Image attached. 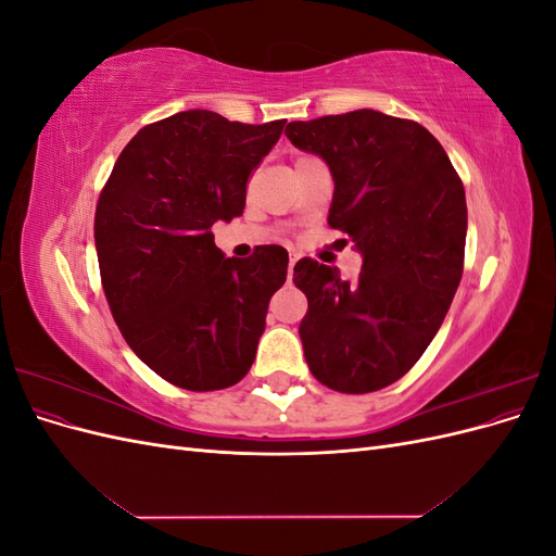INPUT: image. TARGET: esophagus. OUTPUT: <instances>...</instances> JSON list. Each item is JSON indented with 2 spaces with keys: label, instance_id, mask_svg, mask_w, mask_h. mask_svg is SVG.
<instances>
[{
  "label": "esophagus",
  "instance_id": "34e87169",
  "mask_svg": "<svg viewBox=\"0 0 556 556\" xmlns=\"http://www.w3.org/2000/svg\"><path fill=\"white\" fill-rule=\"evenodd\" d=\"M294 264H296V257H292V260H290V276H288V280L292 278V271H294Z\"/></svg>",
  "mask_w": 556,
  "mask_h": 556
}]
</instances>
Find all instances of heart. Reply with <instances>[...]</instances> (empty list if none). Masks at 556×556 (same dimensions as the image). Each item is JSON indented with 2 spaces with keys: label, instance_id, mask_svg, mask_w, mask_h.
<instances>
[{
  "label": "heart",
  "instance_id": "obj_1",
  "mask_svg": "<svg viewBox=\"0 0 556 556\" xmlns=\"http://www.w3.org/2000/svg\"><path fill=\"white\" fill-rule=\"evenodd\" d=\"M308 160H313V157H306V155H301V157L296 160V166H299V164H304V162H308Z\"/></svg>",
  "mask_w": 556,
  "mask_h": 556
}]
</instances>
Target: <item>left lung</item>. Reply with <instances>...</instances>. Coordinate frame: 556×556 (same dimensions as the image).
Returning a JSON list of instances; mask_svg holds the SVG:
<instances>
[{"instance_id":"obj_1","label":"left lung","mask_w":556,"mask_h":556,"mask_svg":"<svg viewBox=\"0 0 556 556\" xmlns=\"http://www.w3.org/2000/svg\"><path fill=\"white\" fill-rule=\"evenodd\" d=\"M285 134L327 162V223L362 255L355 280L311 257L294 266L308 299L299 325L308 368L336 392L382 390L422 357L459 288L464 185L431 131L374 109L290 123Z\"/></svg>"}]
</instances>
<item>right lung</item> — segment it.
<instances>
[{
    "mask_svg": "<svg viewBox=\"0 0 556 556\" xmlns=\"http://www.w3.org/2000/svg\"><path fill=\"white\" fill-rule=\"evenodd\" d=\"M282 127L180 111L125 146L99 194L94 245L115 325L182 390H225L250 371L268 301L288 278L285 248L225 257L211 233L243 215L248 176Z\"/></svg>",
    "mask_w": 556,
    "mask_h": 556,
    "instance_id": "right-lung-1",
    "label": "right lung"
}]
</instances>
